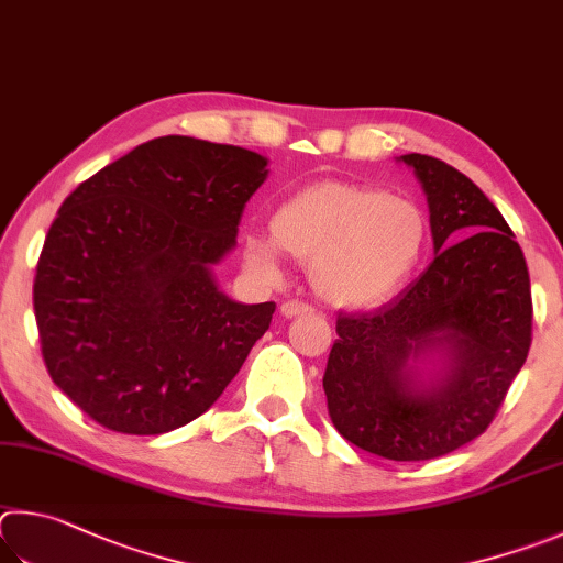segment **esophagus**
Segmentation results:
<instances>
[{
	"label": "esophagus",
	"mask_w": 563,
	"mask_h": 563,
	"mask_svg": "<svg viewBox=\"0 0 563 563\" xmlns=\"http://www.w3.org/2000/svg\"><path fill=\"white\" fill-rule=\"evenodd\" d=\"M279 311H282L284 319H294V317H303V313H311L313 309L303 301H284Z\"/></svg>",
	"instance_id": "esophagus-1"
}]
</instances>
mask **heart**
Returning a JSON list of instances; mask_svg holds the SVG:
<instances>
[{
  "mask_svg": "<svg viewBox=\"0 0 563 563\" xmlns=\"http://www.w3.org/2000/svg\"><path fill=\"white\" fill-rule=\"evenodd\" d=\"M272 236H244V260L256 274H282L279 250L309 264L311 284L333 307L363 309L390 299L418 269L428 217L408 197L343 180L301 187L269 222Z\"/></svg>",
  "mask_w": 563,
  "mask_h": 563,
  "instance_id": "heart-1",
  "label": "heart"
}]
</instances>
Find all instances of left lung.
<instances>
[{
    "instance_id": "8db88e82",
    "label": "left lung",
    "mask_w": 563,
    "mask_h": 563,
    "mask_svg": "<svg viewBox=\"0 0 563 563\" xmlns=\"http://www.w3.org/2000/svg\"><path fill=\"white\" fill-rule=\"evenodd\" d=\"M435 260L396 299L339 317L323 373L333 428L373 455L412 462L489 428L531 346L521 246L487 195L438 157L410 153Z\"/></svg>"
}]
</instances>
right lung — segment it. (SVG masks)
Masks as SVG:
<instances>
[{
	"label": "right lung",
	"mask_w": 563,
	"mask_h": 563,
	"mask_svg": "<svg viewBox=\"0 0 563 563\" xmlns=\"http://www.w3.org/2000/svg\"><path fill=\"white\" fill-rule=\"evenodd\" d=\"M236 145L163 135L66 197L48 227L34 313L52 380L103 428L163 435L212 406L269 329L212 266L269 170Z\"/></svg>",
	"instance_id": "add662e5"
}]
</instances>
